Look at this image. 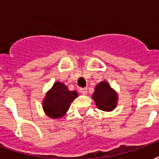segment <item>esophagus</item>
Returning a JSON list of instances; mask_svg holds the SVG:
<instances>
[{
	"label": "esophagus",
	"mask_w": 159,
	"mask_h": 159,
	"mask_svg": "<svg viewBox=\"0 0 159 159\" xmlns=\"http://www.w3.org/2000/svg\"><path fill=\"white\" fill-rule=\"evenodd\" d=\"M79 92L81 93H83V94H87V93H88L86 88H82V89H80Z\"/></svg>",
	"instance_id": "obj_1"
}]
</instances>
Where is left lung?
Instances as JSON below:
<instances>
[{"instance_id": "left-lung-1", "label": "left lung", "mask_w": 159, "mask_h": 159, "mask_svg": "<svg viewBox=\"0 0 159 159\" xmlns=\"http://www.w3.org/2000/svg\"><path fill=\"white\" fill-rule=\"evenodd\" d=\"M98 109L104 111H111L117 107L118 95L107 81H102L94 88L92 95Z\"/></svg>"}]
</instances>
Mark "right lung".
I'll list each match as a JSON object with an SVG mask.
<instances>
[{"mask_svg": "<svg viewBox=\"0 0 159 159\" xmlns=\"http://www.w3.org/2000/svg\"><path fill=\"white\" fill-rule=\"evenodd\" d=\"M78 96L76 90L70 91L65 83L55 82L46 93L42 100V108L50 118L59 119L64 117L69 110L70 104Z\"/></svg>", "mask_w": 159, "mask_h": 159, "instance_id": "1", "label": "right lung"}]
</instances>
